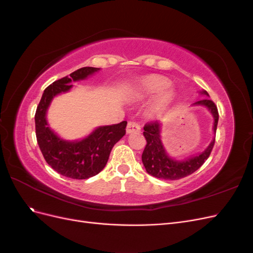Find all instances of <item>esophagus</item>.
<instances>
[{
    "mask_svg": "<svg viewBox=\"0 0 253 253\" xmlns=\"http://www.w3.org/2000/svg\"><path fill=\"white\" fill-rule=\"evenodd\" d=\"M141 126L138 124V122H135V121H131L127 124L126 126V133L127 134H131V133H138L140 132Z\"/></svg>",
    "mask_w": 253,
    "mask_h": 253,
    "instance_id": "obj_1",
    "label": "esophagus"
}]
</instances>
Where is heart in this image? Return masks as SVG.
Segmentation results:
<instances>
[{"mask_svg":"<svg viewBox=\"0 0 253 253\" xmlns=\"http://www.w3.org/2000/svg\"><path fill=\"white\" fill-rule=\"evenodd\" d=\"M171 81L160 76H149L139 81L136 87V96L138 98H152L158 96L154 103L156 112H163L172 104L174 97L172 91L168 90L171 87Z\"/></svg>","mask_w":253,"mask_h":253,"instance_id":"1","label":"heart"}]
</instances>
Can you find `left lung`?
Wrapping results in <instances>:
<instances>
[{
    "label": "left lung",
    "mask_w": 253,
    "mask_h": 253,
    "mask_svg": "<svg viewBox=\"0 0 253 253\" xmlns=\"http://www.w3.org/2000/svg\"><path fill=\"white\" fill-rule=\"evenodd\" d=\"M202 93L209 96L206 90L202 91ZM194 104L205 105L210 110L214 117L213 129L214 132H216L218 122V111L215 103L210 100V99L206 98L203 99V100L195 102ZM143 129V136L145 140H147V144H145V148L141 156L142 164L149 174L160 179L176 180L194 173L208 159L214 147V142H215V138H214L209 147L202 154L183 160V162H177V160L171 159L167 155L162 140H160V124L158 121L148 122V124L144 125Z\"/></svg>",
    "instance_id": "obj_1"
}]
</instances>
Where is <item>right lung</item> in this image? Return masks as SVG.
<instances>
[{"label":"right lung","instance_id":"1","mask_svg":"<svg viewBox=\"0 0 253 253\" xmlns=\"http://www.w3.org/2000/svg\"><path fill=\"white\" fill-rule=\"evenodd\" d=\"M98 70L82 67L70 77L66 76L52 82L45 88L35 115L37 141L44 159L56 172L73 179H86L102 171L115 143L126 135L127 122L122 121L118 125L98 127L80 141H66L59 138L47 125L45 115L52 98L71 89L73 81L85 79Z\"/></svg>","mask_w":253,"mask_h":253}]
</instances>
